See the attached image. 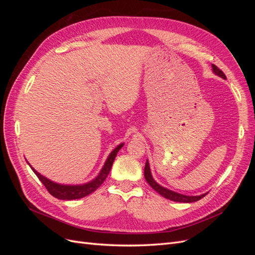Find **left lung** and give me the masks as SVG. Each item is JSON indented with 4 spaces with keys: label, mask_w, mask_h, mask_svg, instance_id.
<instances>
[{
    "label": "left lung",
    "mask_w": 255,
    "mask_h": 255,
    "mask_svg": "<svg viewBox=\"0 0 255 255\" xmlns=\"http://www.w3.org/2000/svg\"><path fill=\"white\" fill-rule=\"evenodd\" d=\"M212 69H213V72L216 74L220 76V78L222 79H227L225 73H223L220 69L215 66V65H212ZM144 177L146 182L149 183L150 186L157 191L158 194L164 197L166 199H169L171 200V201H174V202H184V203H191V202H196V201H199L200 199H202L203 197H205V195L207 194H203V195H200V196H186V195H183V194H179V192H175V191H172L170 189H168L164 186H161V185H159L155 180L153 179L152 176V173H151V169H150V165H149V161L146 160L145 163V166H144Z\"/></svg>",
    "instance_id": "1"
}]
</instances>
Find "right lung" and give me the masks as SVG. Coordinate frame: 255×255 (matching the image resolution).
Wrapping results in <instances>:
<instances>
[{
	"label": "right lung",
	"mask_w": 255,
	"mask_h": 255,
	"mask_svg": "<svg viewBox=\"0 0 255 255\" xmlns=\"http://www.w3.org/2000/svg\"><path fill=\"white\" fill-rule=\"evenodd\" d=\"M123 145H125V143L118 144L111 152L109 157H107L106 161L104 163V166L101 169V171L99 172V174L95 177L94 180H91L87 183L80 184V185H66V184H59L56 182H53V181L49 180L48 177H45L38 171H36L35 169L29 165L28 161H27V164L29 165L30 168H32L34 173L38 176V179L41 181V183L44 185L45 188L48 189V191L53 197H55L60 200L81 199V198H84V197L92 194V192L101 186V184L105 181L107 175H109V173L111 171L114 160H115L116 156H117V153L119 152V150L122 148Z\"/></svg>",
	"instance_id": "obj_1"
}]
</instances>
